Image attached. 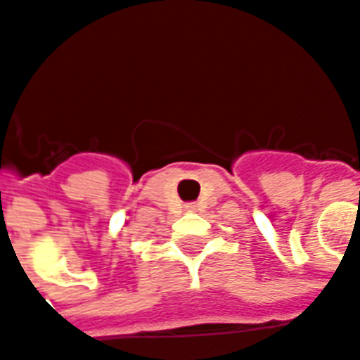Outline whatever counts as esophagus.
Returning a JSON list of instances; mask_svg holds the SVG:
<instances>
[{
    "mask_svg": "<svg viewBox=\"0 0 360 360\" xmlns=\"http://www.w3.org/2000/svg\"><path fill=\"white\" fill-rule=\"evenodd\" d=\"M185 212H196V206H194V204H187V206H185Z\"/></svg>",
    "mask_w": 360,
    "mask_h": 360,
    "instance_id": "esophagus-1",
    "label": "esophagus"
}]
</instances>
